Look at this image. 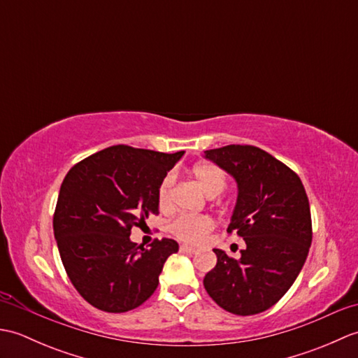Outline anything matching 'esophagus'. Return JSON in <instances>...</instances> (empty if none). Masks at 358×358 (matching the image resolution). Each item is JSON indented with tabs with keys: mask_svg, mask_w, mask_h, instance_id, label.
<instances>
[{
	"mask_svg": "<svg viewBox=\"0 0 358 358\" xmlns=\"http://www.w3.org/2000/svg\"><path fill=\"white\" fill-rule=\"evenodd\" d=\"M180 252H183V254H194L195 249L191 248V246H187V245H181V246H180Z\"/></svg>",
	"mask_w": 358,
	"mask_h": 358,
	"instance_id": "obj_1",
	"label": "esophagus"
}]
</instances>
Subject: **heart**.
I'll return each instance as SVG.
<instances>
[{
	"mask_svg": "<svg viewBox=\"0 0 358 358\" xmlns=\"http://www.w3.org/2000/svg\"><path fill=\"white\" fill-rule=\"evenodd\" d=\"M191 172L196 183H199V186L204 191V194L209 196H217L226 189V173L217 166L196 164L192 167ZM173 185V173H167L166 177L159 181L157 189V203L158 208L162 210H167L171 208ZM214 220L209 217L178 215L167 224V231L181 241L196 245V243L203 241L212 231H214Z\"/></svg>",
	"mask_w": 358,
	"mask_h": 358,
	"instance_id": "obj_1",
	"label": "heart"
}]
</instances>
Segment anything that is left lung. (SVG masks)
Wrapping results in <instances>:
<instances>
[{
  "label": "left lung",
  "instance_id": "8db88e82",
  "mask_svg": "<svg viewBox=\"0 0 358 358\" xmlns=\"http://www.w3.org/2000/svg\"><path fill=\"white\" fill-rule=\"evenodd\" d=\"M204 155L237 180V206L227 232L246 241L237 260L214 249L217 264L204 275V289L227 313L260 314L287 292L306 262L313 220L305 186L291 167L249 144Z\"/></svg>",
  "mask_w": 358,
  "mask_h": 358
}]
</instances>
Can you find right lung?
Instances as JSON below:
<instances>
[{
    "label": "right lung",
    "instance_id": "right-lung-1",
    "mask_svg": "<svg viewBox=\"0 0 358 358\" xmlns=\"http://www.w3.org/2000/svg\"><path fill=\"white\" fill-rule=\"evenodd\" d=\"M185 152L106 148L81 159L59 189L53 234L67 277L89 305L127 313L155 292L164 262L178 250L172 238L149 248L132 243V227L158 215L157 189Z\"/></svg>",
    "mask_w": 358,
    "mask_h": 358
}]
</instances>
